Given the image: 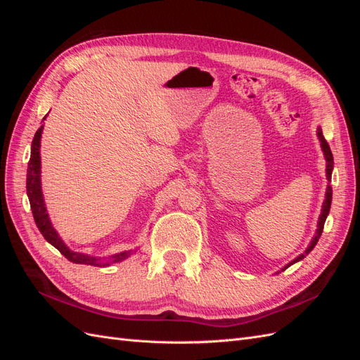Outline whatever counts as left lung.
<instances>
[{"instance_id": "left-lung-1", "label": "left lung", "mask_w": 360, "mask_h": 360, "mask_svg": "<svg viewBox=\"0 0 360 360\" xmlns=\"http://www.w3.org/2000/svg\"><path fill=\"white\" fill-rule=\"evenodd\" d=\"M317 136H319L320 147H321V150H323L324 159H326V177H328V180L330 181V180H332V169H333V156H332V151H330V147H329V144H328V141H326L324 136H323V130H321L320 126L317 127ZM330 204H332V188L328 184V189H326V195H324V201H323V205H321V213H320V216H319L317 230H315V234H314V237H312L311 243L308 245L307 249H304L303 254H300L299 257H296L292 261H290V263H288L287 266L282 267L279 271H284L285 269H288V267L292 266L294 263H297V261L303 259V258L307 257V255L311 252V250L314 249V246L317 245L319 238H320V236H321V233H323V226H324V222H326V217H328L329 210H330ZM279 271H276V274H279Z\"/></svg>"}]
</instances>
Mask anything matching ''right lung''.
I'll use <instances>...</instances> for the list:
<instances>
[{"mask_svg":"<svg viewBox=\"0 0 360 360\" xmlns=\"http://www.w3.org/2000/svg\"><path fill=\"white\" fill-rule=\"evenodd\" d=\"M41 132H43V124L39 127L31 143V156H30L28 169H27V195H28L31 212H32V216H34L36 225L39 228V231L41 233V236L46 238V242L51 243L53 248H57L64 257H66L69 261H72V263L96 266V267H106L114 263H120V261H123L134 252H136V249H130V250H123V252L112 254L108 257H94L89 254L76 252V250H72L66 243H64V240L60 237V234L57 233V230L53 228L49 219L45 198H43V192H41V179H40L41 177L40 176L41 174V160H40Z\"/></svg>","mask_w":360,"mask_h":360,"instance_id":"1","label":"right lung"}]
</instances>
